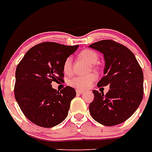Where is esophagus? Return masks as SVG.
<instances>
[{"label": "esophagus", "instance_id": "obj_1", "mask_svg": "<svg viewBox=\"0 0 152 152\" xmlns=\"http://www.w3.org/2000/svg\"><path fill=\"white\" fill-rule=\"evenodd\" d=\"M76 92L77 94H83L84 93V90H80V89H76Z\"/></svg>", "mask_w": 152, "mask_h": 152}]
</instances>
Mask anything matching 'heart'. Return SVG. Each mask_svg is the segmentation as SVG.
Here are the masks:
<instances>
[{
	"label": "heart",
	"mask_w": 152,
	"mask_h": 152,
	"mask_svg": "<svg viewBox=\"0 0 152 152\" xmlns=\"http://www.w3.org/2000/svg\"><path fill=\"white\" fill-rule=\"evenodd\" d=\"M79 56L83 59L86 60L89 64L93 65V68H95L94 64L99 60V55L94 50H82L80 53ZM63 72L66 75H69L72 73V59L71 57H68L64 60L63 64ZM96 79H97V76L94 73L87 75V76H74L72 78L68 80V85L78 89H86L89 88V86L94 82Z\"/></svg>",
	"instance_id": "heart-1"
}]
</instances>
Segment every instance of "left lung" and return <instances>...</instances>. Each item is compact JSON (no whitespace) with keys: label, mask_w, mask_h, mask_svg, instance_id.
Listing matches in <instances>:
<instances>
[{"label":"left lung","mask_w":152,"mask_h":152,"mask_svg":"<svg viewBox=\"0 0 152 152\" xmlns=\"http://www.w3.org/2000/svg\"><path fill=\"white\" fill-rule=\"evenodd\" d=\"M103 54L104 76L98 86H110L106 94L94 90L89 104L93 119L106 126L121 124L134 114L143 97V72L134 54L127 47L112 40L89 45Z\"/></svg>","instance_id":"1"}]
</instances>
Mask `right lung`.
Returning a JSON list of instances; mask_svg holds the SVG:
<instances>
[{
	"label": "right lung",
	"mask_w": 152,
	"mask_h": 152,
	"mask_svg": "<svg viewBox=\"0 0 152 152\" xmlns=\"http://www.w3.org/2000/svg\"><path fill=\"white\" fill-rule=\"evenodd\" d=\"M77 48L78 45L43 42L31 47L18 64L15 99L25 116L33 124L51 128L67 116L76 90L66 86L59 91L53 89L51 84L63 81V62Z\"/></svg>",
	"instance_id": "1"
}]
</instances>
